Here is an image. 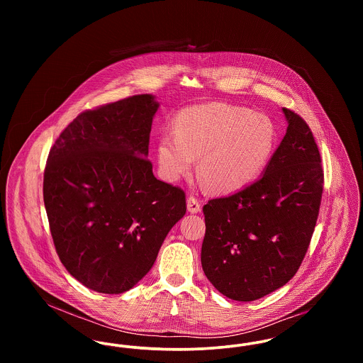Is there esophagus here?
<instances>
[{"label": "esophagus", "instance_id": "1", "mask_svg": "<svg viewBox=\"0 0 363 363\" xmlns=\"http://www.w3.org/2000/svg\"><path fill=\"white\" fill-rule=\"evenodd\" d=\"M186 208L190 213H199L201 211V204L194 196H190L186 200Z\"/></svg>", "mask_w": 363, "mask_h": 363}]
</instances>
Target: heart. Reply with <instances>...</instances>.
Here are the masks:
<instances>
[{"label":"heart","mask_w":363,"mask_h":363,"mask_svg":"<svg viewBox=\"0 0 363 363\" xmlns=\"http://www.w3.org/2000/svg\"><path fill=\"white\" fill-rule=\"evenodd\" d=\"M277 136L275 123L262 113L220 102L197 104L179 111L174 133L157 140V164L164 178L177 181L199 157V175L208 189L233 193L262 173Z\"/></svg>","instance_id":"obj_1"}]
</instances>
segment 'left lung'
Wrapping results in <instances>:
<instances>
[{"label":"left lung","instance_id":"1","mask_svg":"<svg viewBox=\"0 0 363 363\" xmlns=\"http://www.w3.org/2000/svg\"><path fill=\"white\" fill-rule=\"evenodd\" d=\"M286 135L261 178L203 208L201 265L227 298L250 302L283 287L311 243L324 173L311 128L289 108Z\"/></svg>","mask_w":363,"mask_h":363}]
</instances>
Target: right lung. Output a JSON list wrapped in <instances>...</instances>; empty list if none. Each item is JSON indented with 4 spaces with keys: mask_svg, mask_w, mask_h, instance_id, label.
I'll return each mask as SVG.
<instances>
[{
    "mask_svg": "<svg viewBox=\"0 0 363 363\" xmlns=\"http://www.w3.org/2000/svg\"><path fill=\"white\" fill-rule=\"evenodd\" d=\"M155 95L77 116L48 157L43 200L67 271L102 294L130 290L186 212L185 193L156 179L148 157Z\"/></svg>",
    "mask_w": 363,
    "mask_h": 363,
    "instance_id": "1",
    "label": "right lung"
}]
</instances>
